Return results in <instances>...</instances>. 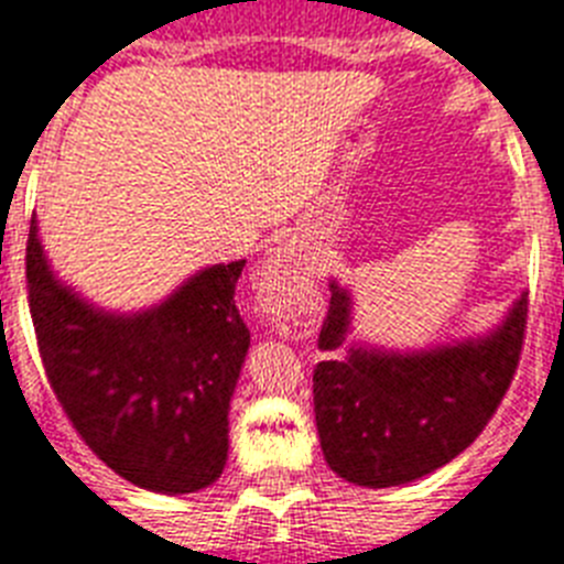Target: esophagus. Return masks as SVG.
Wrapping results in <instances>:
<instances>
[{
	"mask_svg": "<svg viewBox=\"0 0 564 564\" xmlns=\"http://www.w3.org/2000/svg\"><path fill=\"white\" fill-rule=\"evenodd\" d=\"M260 281L267 290H272L278 297H292L301 292L310 281V269L304 267V260L290 246H281L272 258L267 260V267L260 272Z\"/></svg>",
	"mask_w": 564,
	"mask_h": 564,
	"instance_id": "obj_1",
	"label": "esophagus"
}]
</instances>
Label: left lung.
<instances>
[{
  "mask_svg": "<svg viewBox=\"0 0 564 564\" xmlns=\"http://www.w3.org/2000/svg\"><path fill=\"white\" fill-rule=\"evenodd\" d=\"M318 347L336 350L350 324V297L329 286ZM528 329L521 295L492 336L429 354L350 350L313 370L315 425L324 460L359 487H397L434 473L475 443L516 377Z\"/></svg>",
  "mask_w": 564,
  "mask_h": 564,
  "instance_id": "8db88e82",
  "label": "left lung"
}]
</instances>
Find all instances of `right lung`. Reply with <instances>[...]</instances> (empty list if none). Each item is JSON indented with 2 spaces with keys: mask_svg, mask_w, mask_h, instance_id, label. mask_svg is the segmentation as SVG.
Here are the masks:
<instances>
[{
  "mask_svg": "<svg viewBox=\"0 0 564 564\" xmlns=\"http://www.w3.org/2000/svg\"><path fill=\"white\" fill-rule=\"evenodd\" d=\"M242 267L205 269L150 313L107 315L54 281L31 219L25 278L48 386L80 441L135 487L176 496L223 475L249 350L235 301Z\"/></svg>",
  "mask_w": 564,
  "mask_h": 564,
  "instance_id": "add662e5",
  "label": "right lung"
}]
</instances>
